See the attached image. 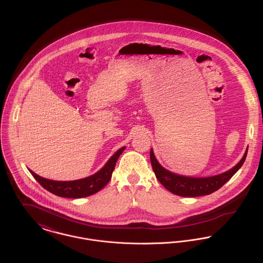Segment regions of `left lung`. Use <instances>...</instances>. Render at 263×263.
I'll list each match as a JSON object with an SVG mask.
<instances>
[{"instance_id": "obj_1", "label": "left lung", "mask_w": 263, "mask_h": 263, "mask_svg": "<svg viewBox=\"0 0 263 263\" xmlns=\"http://www.w3.org/2000/svg\"><path fill=\"white\" fill-rule=\"evenodd\" d=\"M247 152L248 149L245 152L240 162L229 171L216 176L201 177V178L182 176L166 170L164 167H162L159 164L153 150H151L150 158L154 173L157 179L160 181V183L164 187L176 195L185 196V197H195V196L211 194L216 190H218L219 188L222 187L226 182L229 181L232 178V176L241 168V166L243 165L246 159Z\"/></svg>"}]
</instances>
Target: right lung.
I'll return each instance as SVG.
<instances>
[{"label": "right lung", "mask_w": 263, "mask_h": 263, "mask_svg": "<svg viewBox=\"0 0 263 263\" xmlns=\"http://www.w3.org/2000/svg\"><path fill=\"white\" fill-rule=\"evenodd\" d=\"M123 151H124V147L117 151L108 160V162L104 165V167L94 175H91L83 179L74 180V181L49 180L39 176L31 170L29 171L42 187L45 188L47 191L58 196L68 197V198L86 197L98 192L109 182L116 161Z\"/></svg>", "instance_id": "1"}]
</instances>
